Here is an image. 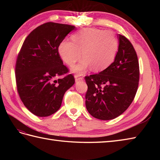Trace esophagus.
I'll return each mask as SVG.
<instances>
[{"label": "esophagus", "instance_id": "obj_1", "mask_svg": "<svg viewBox=\"0 0 160 160\" xmlns=\"http://www.w3.org/2000/svg\"><path fill=\"white\" fill-rule=\"evenodd\" d=\"M74 77H75V80H76V82H78V81H80L82 80V77L80 76V75H78V74L75 75Z\"/></svg>", "mask_w": 160, "mask_h": 160}]
</instances>
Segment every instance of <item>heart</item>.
I'll return each mask as SVG.
<instances>
[{
	"label": "heart",
	"instance_id": "heart-1",
	"mask_svg": "<svg viewBox=\"0 0 160 160\" xmlns=\"http://www.w3.org/2000/svg\"><path fill=\"white\" fill-rule=\"evenodd\" d=\"M71 41L63 40L58 52L61 58L69 67L80 59L84 60L73 69V72L82 73L88 67L94 71L106 69L113 62L119 44L115 36L106 30L84 28L71 36Z\"/></svg>",
	"mask_w": 160,
	"mask_h": 160
}]
</instances>
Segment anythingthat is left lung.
<instances>
[{"label":"left lung","mask_w":160,"mask_h":160,"mask_svg":"<svg viewBox=\"0 0 160 160\" xmlns=\"http://www.w3.org/2000/svg\"><path fill=\"white\" fill-rule=\"evenodd\" d=\"M119 47L115 60L99 73L84 77L88 89V112L102 120L118 117L134 100L140 80L136 52L125 36L118 34Z\"/></svg>","instance_id":"left-lung-1"}]
</instances>
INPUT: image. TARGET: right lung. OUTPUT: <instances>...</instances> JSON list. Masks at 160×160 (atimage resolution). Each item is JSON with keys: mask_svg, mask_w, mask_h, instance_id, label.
Masks as SVG:
<instances>
[{"mask_svg": "<svg viewBox=\"0 0 160 160\" xmlns=\"http://www.w3.org/2000/svg\"><path fill=\"white\" fill-rule=\"evenodd\" d=\"M73 25L49 22L38 26L24 41L16 59L17 91L28 109L47 117L59 109L64 93L75 83L60 56L58 47Z\"/></svg>", "mask_w": 160, "mask_h": 160, "instance_id": "1", "label": "right lung"}]
</instances>
